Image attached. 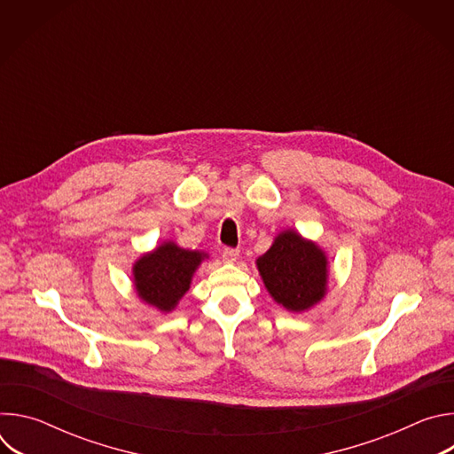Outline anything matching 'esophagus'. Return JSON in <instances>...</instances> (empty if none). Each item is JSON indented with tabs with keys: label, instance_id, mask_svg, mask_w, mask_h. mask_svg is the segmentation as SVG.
<instances>
[{
	"label": "esophagus",
	"instance_id": "34e87169",
	"mask_svg": "<svg viewBox=\"0 0 454 454\" xmlns=\"http://www.w3.org/2000/svg\"><path fill=\"white\" fill-rule=\"evenodd\" d=\"M221 256H223V261H226V262H235L237 258H239V249H235V247H223Z\"/></svg>",
	"mask_w": 454,
	"mask_h": 454
}]
</instances>
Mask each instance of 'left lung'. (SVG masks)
<instances>
[{
  "label": "left lung",
  "mask_w": 454,
  "mask_h": 454,
  "mask_svg": "<svg viewBox=\"0 0 454 454\" xmlns=\"http://www.w3.org/2000/svg\"><path fill=\"white\" fill-rule=\"evenodd\" d=\"M256 266L271 296L289 310H305L325 293V254L294 231L278 235Z\"/></svg>",
  "instance_id": "left-lung-1"
}]
</instances>
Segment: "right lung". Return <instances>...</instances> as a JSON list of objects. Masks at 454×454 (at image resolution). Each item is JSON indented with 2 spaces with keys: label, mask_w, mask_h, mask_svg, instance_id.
<instances>
[{
  "label": "right lung",
  "mask_w": 454,
  "mask_h": 454,
  "mask_svg": "<svg viewBox=\"0 0 454 454\" xmlns=\"http://www.w3.org/2000/svg\"><path fill=\"white\" fill-rule=\"evenodd\" d=\"M201 261L203 253L200 251L163 244L137 262V291L147 303L168 312L188 291L192 275Z\"/></svg>",
  "instance_id": "right-lung-1"
}]
</instances>
